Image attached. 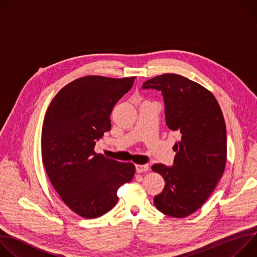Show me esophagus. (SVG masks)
Listing matches in <instances>:
<instances>
[{
  "label": "esophagus",
  "instance_id": "34e87169",
  "mask_svg": "<svg viewBox=\"0 0 257 257\" xmlns=\"http://www.w3.org/2000/svg\"><path fill=\"white\" fill-rule=\"evenodd\" d=\"M135 168H136L137 173H143V172L149 171V169H150L149 165H136Z\"/></svg>",
  "mask_w": 257,
  "mask_h": 257
}]
</instances>
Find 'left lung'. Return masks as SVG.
<instances>
[{"label": "left lung", "mask_w": 257, "mask_h": 257, "mask_svg": "<svg viewBox=\"0 0 257 257\" xmlns=\"http://www.w3.org/2000/svg\"><path fill=\"white\" fill-rule=\"evenodd\" d=\"M142 89L162 92L166 124L181 134L173 166L152 167L166 182L155 205L167 215L185 217L207 200L224 174L227 131L222 109L210 91L178 74L154 77Z\"/></svg>", "instance_id": "1"}]
</instances>
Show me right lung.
Masks as SVG:
<instances>
[{
	"label": "right lung",
	"mask_w": 257,
	"mask_h": 257,
	"mask_svg": "<svg viewBox=\"0 0 257 257\" xmlns=\"http://www.w3.org/2000/svg\"><path fill=\"white\" fill-rule=\"evenodd\" d=\"M135 77L85 76L63 87L50 103L42 130V158L62 200L85 218L98 217L118 201L117 190L135 173L94 152L95 142L111 130L109 115Z\"/></svg>",
	"instance_id": "right-lung-1"
}]
</instances>
